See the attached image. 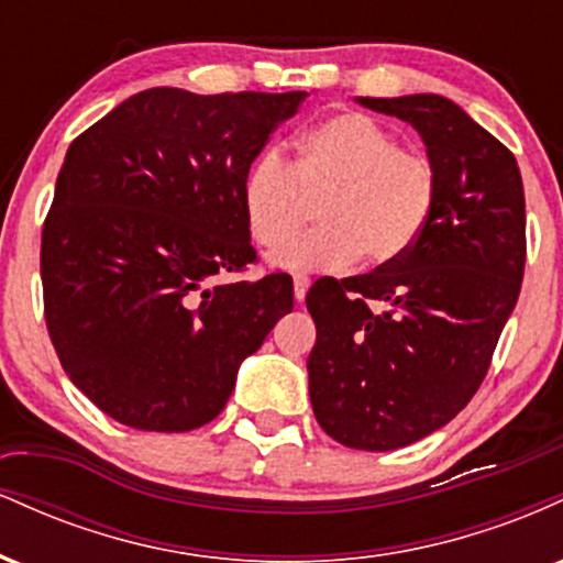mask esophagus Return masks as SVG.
<instances>
[{
  "label": "esophagus",
  "mask_w": 563,
  "mask_h": 563,
  "mask_svg": "<svg viewBox=\"0 0 563 563\" xmlns=\"http://www.w3.org/2000/svg\"><path fill=\"white\" fill-rule=\"evenodd\" d=\"M307 288H309V277L307 275H294V296H296V301H303V296H307Z\"/></svg>",
  "instance_id": "esophagus-1"
}]
</instances>
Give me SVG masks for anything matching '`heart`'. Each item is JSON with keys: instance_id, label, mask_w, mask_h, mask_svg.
Returning a JSON list of instances; mask_svg holds the SVG:
<instances>
[{"instance_id": "obj_1", "label": "heart", "mask_w": 563, "mask_h": 563, "mask_svg": "<svg viewBox=\"0 0 563 563\" xmlns=\"http://www.w3.org/2000/svg\"><path fill=\"white\" fill-rule=\"evenodd\" d=\"M320 195L321 228L275 251L273 267L339 273L360 260L373 267L402 260L434 217L439 172L371 115L333 113L296 140L294 169L277 151L251 161L241 179L251 241L277 249L306 218V200Z\"/></svg>"}]
</instances>
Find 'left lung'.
Segmentation results:
<instances>
[{
	"mask_svg": "<svg viewBox=\"0 0 563 563\" xmlns=\"http://www.w3.org/2000/svg\"><path fill=\"white\" fill-rule=\"evenodd\" d=\"M357 102L407 121L439 172L434 217L402 260L307 294L314 418L346 448L386 452L450 423L487 376L525 277V185L514 153L448 97Z\"/></svg>",
	"mask_w": 563,
	"mask_h": 563,
	"instance_id": "obj_1",
	"label": "left lung"
}]
</instances>
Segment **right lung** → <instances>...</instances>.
I'll list each match as a JSON object with an SVG mask.
<instances>
[{
	"mask_svg": "<svg viewBox=\"0 0 563 563\" xmlns=\"http://www.w3.org/2000/svg\"><path fill=\"white\" fill-rule=\"evenodd\" d=\"M307 92L132 95L70 142L42 232L44 318L63 371L140 431L214 421L238 367L294 309L256 260L241 179Z\"/></svg>",
	"mask_w": 563,
	"mask_h": 563,
	"instance_id": "obj_1",
	"label": "right lung"
}]
</instances>
